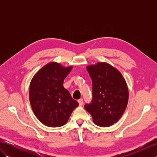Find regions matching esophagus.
<instances>
[{"instance_id":"34e87169","label":"esophagus","mask_w":157,"mask_h":157,"mask_svg":"<svg viewBox=\"0 0 157 157\" xmlns=\"http://www.w3.org/2000/svg\"><path fill=\"white\" fill-rule=\"evenodd\" d=\"M78 102H79V106H82L83 105V103H84V101H83V99L80 98L78 100Z\"/></svg>"}]
</instances>
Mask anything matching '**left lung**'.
Here are the masks:
<instances>
[{
    "label": "left lung",
    "instance_id": "obj_1",
    "mask_svg": "<svg viewBox=\"0 0 157 157\" xmlns=\"http://www.w3.org/2000/svg\"><path fill=\"white\" fill-rule=\"evenodd\" d=\"M92 81V101L85 109L96 125L109 127L119 121L129 99L128 88L122 74L107 63L86 67Z\"/></svg>",
    "mask_w": 157,
    "mask_h": 157
}]
</instances>
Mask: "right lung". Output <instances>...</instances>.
<instances>
[{"instance_id": "right-lung-1", "label": "right lung", "mask_w": 157, "mask_h": 157, "mask_svg": "<svg viewBox=\"0 0 157 157\" xmlns=\"http://www.w3.org/2000/svg\"><path fill=\"white\" fill-rule=\"evenodd\" d=\"M72 68V66L64 67L51 62L40 69L31 80L29 98L32 109L36 117L46 126L64 125L79 105L63 85Z\"/></svg>"}]
</instances>
